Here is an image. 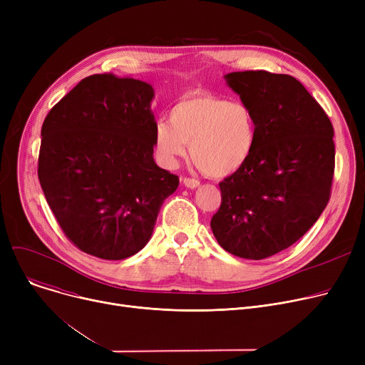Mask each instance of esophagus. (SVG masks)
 Masks as SVG:
<instances>
[{
  "instance_id": "1",
  "label": "esophagus",
  "mask_w": 365,
  "mask_h": 365,
  "mask_svg": "<svg viewBox=\"0 0 365 365\" xmlns=\"http://www.w3.org/2000/svg\"><path fill=\"white\" fill-rule=\"evenodd\" d=\"M182 182H183V185H185L186 187H189V189H195V187H198V186H200V182H198V180H195V179L183 178V179H182Z\"/></svg>"
}]
</instances>
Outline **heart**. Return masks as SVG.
Segmentation results:
<instances>
[{"mask_svg": "<svg viewBox=\"0 0 365 365\" xmlns=\"http://www.w3.org/2000/svg\"><path fill=\"white\" fill-rule=\"evenodd\" d=\"M257 142V123L252 108L213 94H186L170 109V121L153 127V149L158 163L176 167L189 155L215 179L234 175L252 157Z\"/></svg>", "mask_w": 365, "mask_h": 365, "instance_id": "1", "label": "heart"}]
</instances>
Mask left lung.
<instances>
[{
  "instance_id": "left-lung-1",
  "label": "left lung",
  "mask_w": 365,
  "mask_h": 365,
  "mask_svg": "<svg viewBox=\"0 0 365 365\" xmlns=\"http://www.w3.org/2000/svg\"><path fill=\"white\" fill-rule=\"evenodd\" d=\"M225 80L252 108L257 142L244 167L219 183L222 204L210 226L226 252L260 260L293 245L324 212L334 130L294 76L244 71Z\"/></svg>"
}]
</instances>
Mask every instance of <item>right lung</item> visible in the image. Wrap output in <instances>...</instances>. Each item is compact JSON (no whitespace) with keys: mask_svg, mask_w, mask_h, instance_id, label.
I'll return each mask as SVG.
<instances>
[{"mask_svg":"<svg viewBox=\"0 0 365 365\" xmlns=\"http://www.w3.org/2000/svg\"><path fill=\"white\" fill-rule=\"evenodd\" d=\"M153 96L145 81L96 73L44 120L38 179L62 231L87 255L121 260L140 252L179 186L153 161Z\"/></svg>","mask_w":365,"mask_h":365,"instance_id":"obj_1","label":"right lung"}]
</instances>
